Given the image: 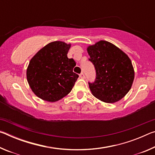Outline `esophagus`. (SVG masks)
<instances>
[{
  "label": "esophagus",
  "mask_w": 155,
  "mask_h": 155,
  "mask_svg": "<svg viewBox=\"0 0 155 155\" xmlns=\"http://www.w3.org/2000/svg\"><path fill=\"white\" fill-rule=\"evenodd\" d=\"M79 77H80L81 78H85V75H84V74L82 72L79 74Z\"/></svg>",
  "instance_id": "34e87169"
}]
</instances>
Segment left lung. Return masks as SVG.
<instances>
[{"mask_svg":"<svg viewBox=\"0 0 155 155\" xmlns=\"http://www.w3.org/2000/svg\"><path fill=\"white\" fill-rule=\"evenodd\" d=\"M87 52L96 72L94 82L88 83L91 93L104 103L120 101L130 90L134 80L129 57L113 44L103 40L89 46Z\"/></svg>","mask_w":155,"mask_h":155,"instance_id":"obj_1","label":"left lung"}]
</instances>
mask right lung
Segmentation results:
<instances>
[{
	"label": "right lung",
	"mask_w": 155,
	"mask_h": 155,
	"mask_svg": "<svg viewBox=\"0 0 155 155\" xmlns=\"http://www.w3.org/2000/svg\"><path fill=\"white\" fill-rule=\"evenodd\" d=\"M70 44L60 41L49 43L31 59L27 78L31 90L39 98L56 102L68 95L78 75L73 72L76 62L68 58Z\"/></svg>",
	"instance_id": "obj_1"
}]
</instances>
